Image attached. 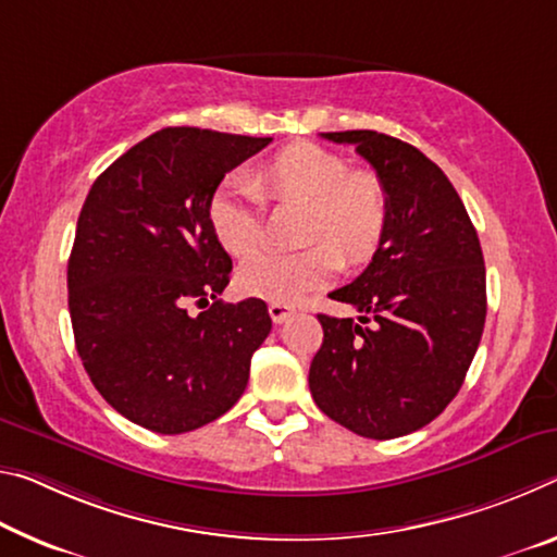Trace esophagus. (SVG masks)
<instances>
[{
	"instance_id": "esophagus-1",
	"label": "esophagus",
	"mask_w": 557,
	"mask_h": 557,
	"mask_svg": "<svg viewBox=\"0 0 557 557\" xmlns=\"http://www.w3.org/2000/svg\"><path fill=\"white\" fill-rule=\"evenodd\" d=\"M270 317H272V322L275 324H282L287 320L289 314H293V305H287V302H270Z\"/></svg>"
}]
</instances>
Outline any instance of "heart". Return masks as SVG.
I'll list each match as a JSON object with an SVG mask.
<instances>
[{
  "mask_svg": "<svg viewBox=\"0 0 557 557\" xmlns=\"http://www.w3.org/2000/svg\"><path fill=\"white\" fill-rule=\"evenodd\" d=\"M270 202L305 206L297 252L258 250L237 268L240 293L272 302H295L326 285L347 264L374 258L389 227V198L372 173H351L342 156L299 140L250 173L231 175L210 198V225L227 252L245 255L260 243L262 208Z\"/></svg>",
  "mask_w": 557,
  "mask_h": 557,
  "instance_id": "1",
  "label": "heart"
}]
</instances>
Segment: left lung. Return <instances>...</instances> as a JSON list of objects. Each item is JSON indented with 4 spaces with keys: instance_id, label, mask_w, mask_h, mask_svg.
Wrapping results in <instances>:
<instances>
[{
    "instance_id": "left-lung-1",
    "label": "left lung",
    "mask_w": 557,
    "mask_h": 557,
    "mask_svg": "<svg viewBox=\"0 0 557 557\" xmlns=\"http://www.w3.org/2000/svg\"><path fill=\"white\" fill-rule=\"evenodd\" d=\"M349 144L389 198V227L367 270L330 293L359 320L317 314L324 339L310 392L326 417L364 438L434 421L461 389L485 324L479 235L444 171L376 131L322 134Z\"/></svg>"
}]
</instances>
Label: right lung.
I'll list each match as a JSON object with an SVG mask.
<instances>
[{
	"instance_id": "right-lung-1",
	"label": "right lung",
	"mask_w": 557,
	"mask_h": 557,
	"mask_svg": "<svg viewBox=\"0 0 557 557\" xmlns=\"http://www.w3.org/2000/svg\"><path fill=\"white\" fill-rule=\"evenodd\" d=\"M270 140L193 126L156 131L86 196L66 272L76 351L103 399L156 434L223 417L272 330L262 299H218L233 260L208 215L225 173ZM190 304L203 312L193 315Z\"/></svg>"
}]
</instances>
